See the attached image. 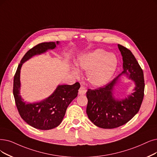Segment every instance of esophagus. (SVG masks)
Segmentation results:
<instances>
[{
    "instance_id": "obj_1",
    "label": "esophagus",
    "mask_w": 157,
    "mask_h": 157,
    "mask_svg": "<svg viewBox=\"0 0 157 157\" xmlns=\"http://www.w3.org/2000/svg\"><path fill=\"white\" fill-rule=\"evenodd\" d=\"M86 91H87V90L85 87L82 86L80 87V89L78 90V94L79 95H84V94L86 93Z\"/></svg>"
}]
</instances>
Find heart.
<instances>
[{
    "label": "heart",
    "instance_id": "heart-1",
    "mask_svg": "<svg viewBox=\"0 0 157 157\" xmlns=\"http://www.w3.org/2000/svg\"><path fill=\"white\" fill-rule=\"evenodd\" d=\"M75 64L78 68L87 71V79L92 86H101L107 83L113 75L117 60L113 54L98 49L82 55L78 58ZM73 72L75 75L79 73L75 68Z\"/></svg>",
    "mask_w": 157,
    "mask_h": 157
}]
</instances>
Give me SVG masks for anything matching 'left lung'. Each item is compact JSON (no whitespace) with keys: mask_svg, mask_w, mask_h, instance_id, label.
<instances>
[{"mask_svg":"<svg viewBox=\"0 0 157 157\" xmlns=\"http://www.w3.org/2000/svg\"><path fill=\"white\" fill-rule=\"evenodd\" d=\"M118 47L123 59L122 73L134 80L136 86L134 93L119 101L113 98L112 93L118 77L104 86L87 90L86 113L95 126L104 129L118 128L129 122L139 112L144 95L142 69L129 49L121 44Z\"/></svg>","mask_w":157,"mask_h":157,"instance_id":"8db88e82","label":"left lung"}]
</instances>
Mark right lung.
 Masks as SVG:
<instances>
[{
	"label": "right lung",
	"mask_w": 157,
	"mask_h": 157,
	"mask_svg": "<svg viewBox=\"0 0 157 157\" xmlns=\"http://www.w3.org/2000/svg\"><path fill=\"white\" fill-rule=\"evenodd\" d=\"M57 44H59L58 41ZM55 47L56 43L50 42L40 43L31 48L18 64L13 79V96L20 116L31 126L42 130L52 129L59 126L67 106L77 97L80 87L79 82L59 86L51 96L40 102L26 103L21 98L19 95L20 71L22 64L32 56L44 53L46 50Z\"/></svg>",
	"instance_id": "right-lung-1"
}]
</instances>
